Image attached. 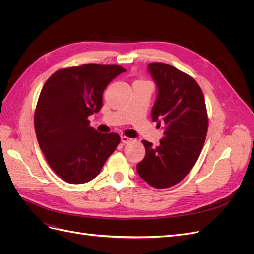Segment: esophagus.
Masks as SVG:
<instances>
[{
  "label": "esophagus",
  "instance_id": "esophagus-1",
  "mask_svg": "<svg viewBox=\"0 0 254 254\" xmlns=\"http://www.w3.org/2000/svg\"><path fill=\"white\" fill-rule=\"evenodd\" d=\"M121 141H122L123 144H128V143L132 141V139H130V137H128V136L123 135V136H121Z\"/></svg>",
  "mask_w": 254,
  "mask_h": 254
}]
</instances>
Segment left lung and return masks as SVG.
<instances>
[{"instance_id":"8db88e82","label":"left lung","mask_w":254,"mask_h":254,"mask_svg":"<svg viewBox=\"0 0 254 254\" xmlns=\"http://www.w3.org/2000/svg\"><path fill=\"white\" fill-rule=\"evenodd\" d=\"M148 72L158 96L151 111L153 122H164L157 147L143 140L145 157L137 174L156 189L171 188L186 177L200 155L209 126L202 90L190 75L170 64L151 63Z\"/></svg>"}]
</instances>
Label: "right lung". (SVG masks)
Segmentation results:
<instances>
[{
	"label": "right lung",
	"mask_w": 254,
	"mask_h": 254,
	"mask_svg": "<svg viewBox=\"0 0 254 254\" xmlns=\"http://www.w3.org/2000/svg\"><path fill=\"white\" fill-rule=\"evenodd\" d=\"M124 72L117 64H88L61 68L44 83L35 111L36 135L63 180L81 184L94 179L120 144L118 133L97 132L88 118L101 110L106 87Z\"/></svg>",
	"instance_id": "right-lung-1"
}]
</instances>
